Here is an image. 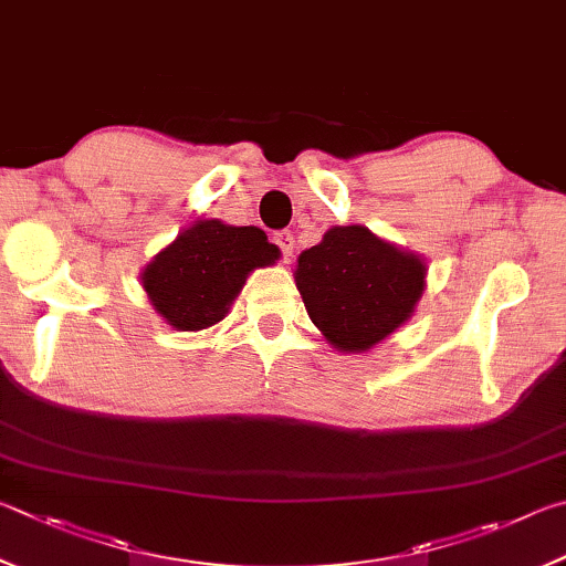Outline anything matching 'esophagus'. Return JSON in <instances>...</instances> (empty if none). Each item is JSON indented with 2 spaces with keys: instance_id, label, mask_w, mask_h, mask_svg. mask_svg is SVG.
<instances>
[{
  "instance_id": "34e87169",
  "label": "esophagus",
  "mask_w": 566,
  "mask_h": 566,
  "mask_svg": "<svg viewBox=\"0 0 566 566\" xmlns=\"http://www.w3.org/2000/svg\"><path fill=\"white\" fill-rule=\"evenodd\" d=\"M273 243L281 248L283 251V255L289 258V255H293V248H295V238H293V233L291 231H277L275 235H273Z\"/></svg>"
}]
</instances>
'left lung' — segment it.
<instances>
[{"label": "left lung", "instance_id": "left-lung-1", "mask_svg": "<svg viewBox=\"0 0 566 566\" xmlns=\"http://www.w3.org/2000/svg\"><path fill=\"white\" fill-rule=\"evenodd\" d=\"M295 289L338 353H368L412 318L428 285L424 258L365 226H333L295 263Z\"/></svg>", "mask_w": 566, "mask_h": 566}]
</instances>
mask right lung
Here are the masks:
<instances>
[{
	"label": "right lung",
	"instance_id": "obj_1",
	"mask_svg": "<svg viewBox=\"0 0 566 566\" xmlns=\"http://www.w3.org/2000/svg\"><path fill=\"white\" fill-rule=\"evenodd\" d=\"M281 258L255 226L201 218L144 265L142 285L154 311L181 333H198L226 318L245 277Z\"/></svg>",
	"mask_w": 566,
	"mask_h": 566
}]
</instances>
